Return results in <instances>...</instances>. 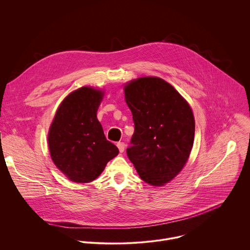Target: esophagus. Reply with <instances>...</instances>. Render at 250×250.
<instances>
[{
    "instance_id": "1",
    "label": "esophagus",
    "mask_w": 250,
    "mask_h": 250,
    "mask_svg": "<svg viewBox=\"0 0 250 250\" xmlns=\"http://www.w3.org/2000/svg\"><path fill=\"white\" fill-rule=\"evenodd\" d=\"M117 146H118V148H119L120 152H124V151H125V142H118V144H117Z\"/></svg>"
}]
</instances>
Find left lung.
<instances>
[{
  "label": "left lung",
  "mask_w": 250,
  "mask_h": 250,
  "mask_svg": "<svg viewBox=\"0 0 250 250\" xmlns=\"http://www.w3.org/2000/svg\"><path fill=\"white\" fill-rule=\"evenodd\" d=\"M125 96L134 124L127 156L145 182L164 185L182 170L192 150V110L170 84L157 77L131 81Z\"/></svg>",
  "instance_id": "8db88e82"
}]
</instances>
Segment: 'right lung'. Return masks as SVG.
<instances>
[{
    "mask_svg": "<svg viewBox=\"0 0 250 250\" xmlns=\"http://www.w3.org/2000/svg\"><path fill=\"white\" fill-rule=\"evenodd\" d=\"M103 93L82 87L68 95L55 114L48 133L54 164L76 183H89L118 155L97 119Z\"/></svg>",
    "mask_w": 250,
    "mask_h": 250,
    "instance_id": "obj_1",
    "label": "right lung"
}]
</instances>
